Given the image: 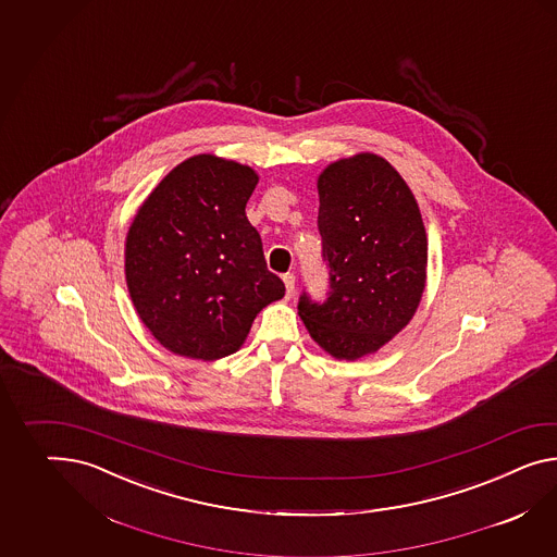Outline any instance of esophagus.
<instances>
[{"label":"esophagus","instance_id":"esophagus-1","mask_svg":"<svg viewBox=\"0 0 557 557\" xmlns=\"http://www.w3.org/2000/svg\"><path fill=\"white\" fill-rule=\"evenodd\" d=\"M283 281H285L286 286V297L290 299L293 297V293H295V274L293 272H286L285 276H283Z\"/></svg>","mask_w":557,"mask_h":557}]
</instances>
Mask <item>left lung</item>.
<instances>
[{
	"label": "left lung",
	"instance_id": "1",
	"mask_svg": "<svg viewBox=\"0 0 557 557\" xmlns=\"http://www.w3.org/2000/svg\"><path fill=\"white\" fill-rule=\"evenodd\" d=\"M317 187L329 293L313 300L302 290L299 314L327 354L357 359L416 313L426 285V230L410 187L373 153L331 163Z\"/></svg>",
	"mask_w": 557,
	"mask_h": 557
}]
</instances>
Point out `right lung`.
Here are the masks:
<instances>
[{
    "label": "right lung",
    "instance_id": "1",
    "mask_svg": "<svg viewBox=\"0 0 557 557\" xmlns=\"http://www.w3.org/2000/svg\"><path fill=\"white\" fill-rule=\"evenodd\" d=\"M258 175L196 156L168 173L135 215L125 274L137 313L163 347L212 361L243 345L257 314L283 299L246 218Z\"/></svg>",
    "mask_w": 557,
    "mask_h": 557
}]
</instances>
